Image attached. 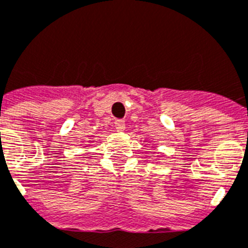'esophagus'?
Instances as JSON below:
<instances>
[{
	"label": "esophagus",
	"instance_id": "34e87169",
	"mask_svg": "<svg viewBox=\"0 0 248 248\" xmlns=\"http://www.w3.org/2000/svg\"><path fill=\"white\" fill-rule=\"evenodd\" d=\"M114 125H115V129H117L118 131H123L124 129H125V122H124L123 119H115Z\"/></svg>",
	"mask_w": 248,
	"mask_h": 248
}]
</instances>
